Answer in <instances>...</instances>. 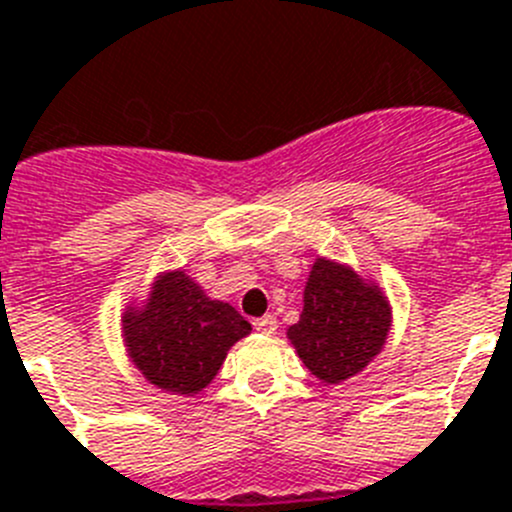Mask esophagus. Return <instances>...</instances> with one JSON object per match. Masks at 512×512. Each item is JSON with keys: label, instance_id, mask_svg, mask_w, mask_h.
<instances>
[{"label": "esophagus", "instance_id": "34e87169", "mask_svg": "<svg viewBox=\"0 0 512 512\" xmlns=\"http://www.w3.org/2000/svg\"><path fill=\"white\" fill-rule=\"evenodd\" d=\"M253 328L259 330V333H264V336H274V333H277V328H279V323H277V318H274V315H264V318L253 320Z\"/></svg>", "mask_w": 512, "mask_h": 512}]
</instances>
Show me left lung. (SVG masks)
Listing matches in <instances>:
<instances>
[{"label": "left lung", "instance_id": "obj_1", "mask_svg": "<svg viewBox=\"0 0 512 512\" xmlns=\"http://www.w3.org/2000/svg\"><path fill=\"white\" fill-rule=\"evenodd\" d=\"M390 328L384 289L351 264L318 256L307 274L300 320L289 325L287 338L312 377L341 384L382 354Z\"/></svg>", "mask_w": 512, "mask_h": 512}]
</instances>
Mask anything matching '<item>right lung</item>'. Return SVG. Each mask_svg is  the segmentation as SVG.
Here are the masks:
<instances>
[{
	"instance_id": "right-lung-1",
	"label": "right lung",
	"mask_w": 512,
	"mask_h": 512,
	"mask_svg": "<svg viewBox=\"0 0 512 512\" xmlns=\"http://www.w3.org/2000/svg\"><path fill=\"white\" fill-rule=\"evenodd\" d=\"M133 366L153 387L194 397L210 387L225 356L251 333V323L223 300H212L187 269L158 271L143 300L120 315Z\"/></svg>"
}]
</instances>
